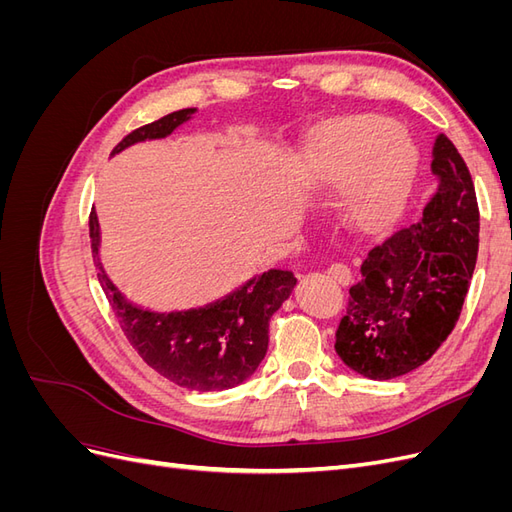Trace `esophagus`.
Instances as JSON below:
<instances>
[{"mask_svg":"<svg viewBox=\"0 0 512 512\" xmlns=\"http://www.w3.org/2000/svg\"><path fill=\"white\" fill-rule=\"evenodd\" d=\"M327 275L331 277L333 282L342 284V286H348L352 282V273L346 265H342V262H333V265L327 269Z\"/></svg>","mask_w":512,"mask_h":512,"instance_id":"obj_1","label":"esophagus"}]
</instances>
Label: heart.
Masks as SVG:
<instances>
[{"label": "heart", "mask_w": 512, "mask_h": 512, "mask_svg": "<svg viewBox=\"0 0 512 512\" xmlns=\"http://www.w3.org/2000/svg\"><path fill=\"white\" fill-rule=\"evenodd\" d=\"M316 175L324 183H352L344 203L346 220L361 230H382L406 203L414 156L391 123L348 121L324 136L316 151Z\"/></svg>", "instance_id": "1"}]
</instances>
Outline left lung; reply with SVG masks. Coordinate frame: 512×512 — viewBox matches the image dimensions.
I'll use <instances>...</instances> for the list:
<instances>
[{"instance_id": "left-lung-1", "label": "left lung", "mask_w": 512, "mask_h": 512, "mask_svg": "<svg viewBox=\"0 0 512 512\" xmlns=\"http://www.w3.org/2000/svg\"><path fill=\"white\" fill-rule=\"evenodd\" d=\"M438 192L421 220L371 247L350 288L335 350L350 369L391 380L427 363L453 333L478 256L474 181L457 147H433Z\"/></svg>"}]
</instances>
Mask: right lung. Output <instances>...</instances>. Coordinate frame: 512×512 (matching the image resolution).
Segmentation results:
<instances>
[{"label":"right lung","mask_w":512,"mask_h":512,"mask_svg":"<svg viewBox=\"0 0 512 512\" xmlns=\"http://www.w3.org/2000/svg\"><path fill=\"white\" fill-rule=\"evenodd\" d=\"M192 113L194 108H181L132 130L111 156L138 141L168 136ZM89 237L91 254L100 269L98 280L108 303L113 305L119 327L151 369L183 389L200 393L232 389L254 374L269 348V320L297 286L290 271L273 269L252 277L226 299L207 307L156 314L123 301L108 282L98 258L100 228L96 209L89 213Z\"/></svg>","instance_id":"1"}]
</instances>
